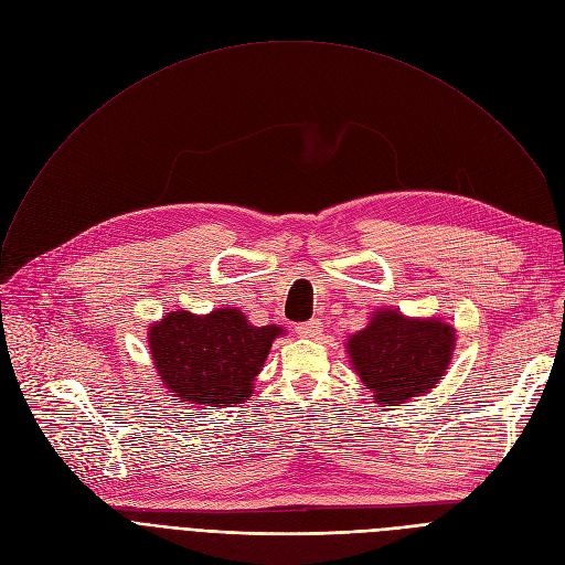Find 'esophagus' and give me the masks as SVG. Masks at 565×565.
Wrapping results in <instances>:
<instances>
[{
	"mask_svg": "<svg viewBox=\"0 0 565 565\" xmlns=\"http://www.w3.org/2000/svg\"><path fill=\"white\" fill-rule=\"evenodd\" d=\"M295 332H298L302 339H318L320 332H322V322L318 318L309 320V322H302L295 328Z\"/></svg>",
	"mask_w": 565,
	"mask_h": 565,
	"instance_id": "1",
	"label": "esophagus"
}]
</instances>
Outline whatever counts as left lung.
Masks as SVG:
<instances>
[{
	"label": "left lung",
	"instance_id": "left-lung-1",
	"mask_svg": "<svg viewBox=\"0 0 565 565\" xmlns=\"http://www.w3.org/2000/svg\"><path fill=\"white\" fill-rule=\"evenodd\" d=\"M454 345L451 324L409 320L390 309L377 311L366 330L350 337L348 352L375 403L387 407L428 394L447 371Z\"/></svg>",
	"mask_w": 565,
	"mask_h": 565
}]
</instances>
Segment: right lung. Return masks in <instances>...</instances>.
Here are the masks:
<instances>
[{
  "label": "right lung",
  "instance_id": "add662e5",
  "mask_svg": "<svg viewBox=\"0 0 565 565\" xmlns=\"http://www.w3.org/2000/svg\"><path fill=\"white\" fill-rule=\"evenodd\" d=\"M281 328H254L237 309L207 316L173 311L153 324L148 343L160 380L173 396L199 405H233L252 396Z\"/></svg>",
  "mask_w": 565,
  "mask_h": 565
}]
</instances>
